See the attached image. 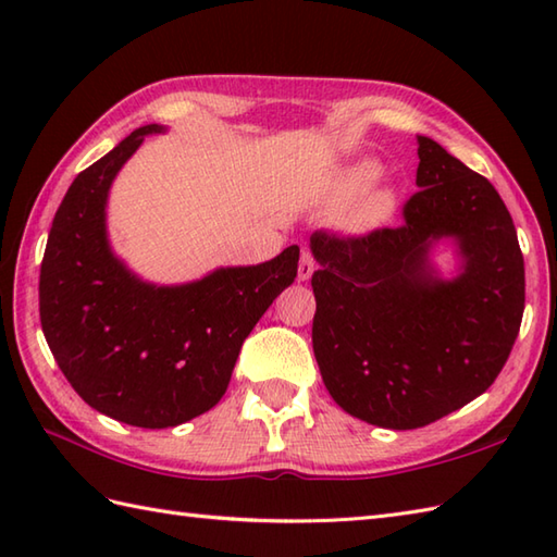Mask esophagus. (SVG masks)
<instances>
[{
    "label": "esophagus",
    "mask_w": 557,
    "mask_h": 557,
    "mask_svg": "<svg viewBox=\"0 0 557 557\" xmlns=\"http://www.w3.org/2000/svg\"><path fill=\"white\" fill-rule=\"evenodd\" d=\"M315 270V260H313V253L309 251V248H301V260H299V280L306 282Z\"/></svg>",
    "instance_id": "1"
}]
</instances>
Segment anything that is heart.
<instances>
[{"label":"heart","mask_w":557,"mask_h":557,"mask_svg":"<svg viewBox=\"0 0 557 557\" xmlns=\"http://www.w3.org/2000/svg\"><path fill=\"white\" fill-rule=\"evenodd\" d=\"M375 176H377L375 162L354 164V168H349L345 174H342L339 191L345 196L357 194L359 188L371 184ZM393 210H395V191L387 186H377L354 200L351 208L347 210L345 224L354 232H369V230L381 227L383 222H387L389 215H393Z\"/></svg>","instance_id":"obj_1"}]
</instances>
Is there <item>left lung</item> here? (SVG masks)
<instances>
[{
	"label": "left lung",
	"mask_w": 557,
	"mask_h": 557,
	"mask_svg": "<svg viewBox=\"0 0 557 557\" xmlns=\"http://www.w3.org/2000/svg\"><path fill=\"white\" fill-rule=\"evenodd\" d=\"M395 230L337 236L311 251L313 354L327 393L351 417L411 431L486 393L524 313V258L500 194L429 136ZM455 238L462 272L443 281L430 246Z\"/></svg>",
	"instance_id": "obj_1"
}]
</instances>
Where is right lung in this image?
<instances>
[{
    "mask_svg": "<svg viewBox=\"0 0 557 557\" xmlns=\"http://www.w3.org/2000/svg\"><path fill=\"white\" fill-rule=\"evenodd\" d=\"M158 132L136 128L76 176L40 265V323L59 369L92 409L138 429H170L215 407L244 339L299 268V246H289L188 285L138 280L112 253L104 206L122 164Z\"/></svg>",
    "mask_w": 557,
    "mask_h": 557,
    "instance_id": "obj_1",
    "label": "right lung"
}]
</instances>
